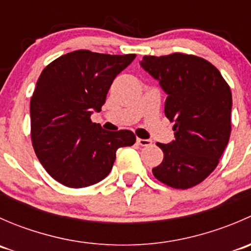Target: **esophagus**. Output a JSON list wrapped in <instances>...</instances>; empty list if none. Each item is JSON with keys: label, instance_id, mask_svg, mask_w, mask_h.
<instances>
[{"label": "esophagus", "instance_id": "esophagus-1", "mask_svg": "<svg viewBox=\"0 0 251 251\" xmlns=\"http://www.w3.org/2000/svg\"><path fill=\"white\" fill-rule=\"evenodd\" d=\"M137 144H140V146H142V147H149V146H151V141L137 138Z\"/></svg>", "mask_w": 251, "mask_h": 251}]
</instances>
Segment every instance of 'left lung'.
I'll return each instance as SVG.
<instances>
[{"instance_id":"8db88e82","label":"left lung","mask_w":251,"mask_h":251,"mask_svg":"<svg viewBox=\"0 0 251 251\" xmlns=\"http://www.w3.org/2000/svg\"><path fill=\"white\" fill-rule=\"evenodd\" d=\"M142 68L166 92L165 115L175 123V141L163 151L156 179L176 189L203 182L216 169L231 136L232 93L216 67L184 53L144 55Z\"/></svg>"}]
</instances>
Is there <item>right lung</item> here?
<instances>
[{
    "label": "right lung",
    "instance_id": "obj_1",
    "mask_svg": "<svg viewBox=\"0 0 251 251\" xmlns=\"http://www.w3.org/2000/svg\"><path fill=\"white\" fill-rule=\"evenodd\" d=\"M135 58L78 50L42 70L30 100L31 141L40 163L59 183H98L109 175L118 148L136 142L132 131H105L91 121L114 78Z\"/></svg>",
    "mask_w": 251,
    "mask_h": 251
}]
</instances>
